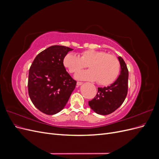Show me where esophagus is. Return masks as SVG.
Masks as SVG:
<instances>
[{
  "label": "esophagus",
  "instance_id": "esophagus-1",
  "mask_svg": "<svg viewBox=\"0 0 159 159\" xmlns=\"http://www.w3.org/2000/svg\"><path fill=\"white\" fill-rule=\"evenodd\" d=\"M82 84H83V83L80 82V81H78V82H77V85H78V86H80V85H82Z\"/></svg>",
  "mask_w": 159,
  "mask_h": 159
}]
</instances>
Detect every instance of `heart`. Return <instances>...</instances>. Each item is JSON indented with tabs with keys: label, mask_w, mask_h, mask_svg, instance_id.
Instances as JSON below:
<instances>
[{
	"label": "heart",
	"mask_w": 159,
	"mask_h": 159,
	"mask_svg": "<svg viewBox=\"0 0 159 159\" xmlns=\"http://www.w3.org/2000/svg\"><path fill=\"white\" fill-rule=\"evenodd\" d=\"M86 64L90 70L75 74V79L98 81L100 85H107L113 84L119 74L120 64L117 57L103 51L87 50L79 56L70 53L64 59V65L70 73H76Z\"/></svg>",
	"instance_id": "heart-1"
}]
</instances>
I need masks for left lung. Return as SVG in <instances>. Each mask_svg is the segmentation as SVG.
<instances>
[{"label": "left lung", "instance_id": "8db88e82", "mask_svg": "<svg viewBox=\"0 0 159 159\" xmlns=\"http://www.w3.org/2000/svg\"><path fill=\"white\" fill-rule=\"evenodd\" d=\"M121 71L117 79L110 85L98 88L95 97L89 102L90 108L99 115H106L118 109L125 99L128 90L129 72L125 62L118 57Z\"/></svg>", "mask_w": 159, "mask_h": 159}]
</instances>
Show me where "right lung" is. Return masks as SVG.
<instances>
[{"instance_id":"obj_1","label":"right lung","mask_w":159,"mask_h":159,"mask_svg":"<svg viewBox=\"0 0 159 159\" xmlns=\"http://www.w3.org/2000/svg\"><path fill=\"white\" fill-rule=\"evenodd\" d=\"M70 48L55 45L38 54L29 70L28 94L34 105L46 115L64 108L76 81L66 71L64 59Z\"/></svg>"}]
</instances>
